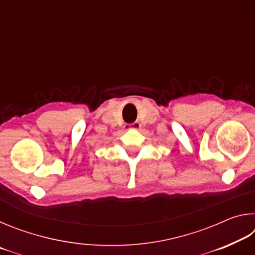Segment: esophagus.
<instances>
[{
  "instance_id": "1",
  "label": "esophagus",
  "mask_w": 255,
  "mask_h": 255,
  "mask_svg": "<svg viewBox=\"0 0 255 255\" xmlns=\"http://www.w3.org/2000/svg\"><path fill=\"white\" fill-rule=\"evenodd\" d=\"M140 128V123L139 122H135L132 124H129V125H126V129L127 130H131V129H135V130H137V129Z\"/></svg>"
}]
</instances>
